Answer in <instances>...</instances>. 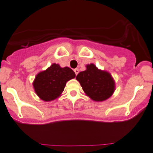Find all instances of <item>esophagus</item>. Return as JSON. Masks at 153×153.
I'll return each instance as SVG.
<instances>
[{
	"mask_svg": "<svg viewBox=\"0 0 153 153\" xmlns=\"http://www.w3.org/2000/svg\"><path fill=\"white\" fill-rule=\"evenodd\" d=\"M74 72H75V75H77L78 74V72H79V69H74Z\"/></svg>",
	"mask_w": 153,
	"mask_h": 153,
	"instance_id": "esophagus-1",
	"label": "esophagus"
}]
</instances>
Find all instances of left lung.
Instances as JSON below:
<instances>
[{
  "label": "left lung",
  "instance_id": "1",
  "mask_svg": "<svg viewBox=\"0 0 153 153\" xmlns=\"http://www.w3.org/2000/svg\"><path fill=\"white\" fill-rule=\"evenodd\" d=\"M76 79L84 92L95 101H105L115 90V83L110 74L99 70L92 64L86 66L85 71L79 72Z\"/></svg>",
  "mask_w": 153,
  "mask_h": 153
}]
</instances>
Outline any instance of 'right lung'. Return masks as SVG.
Returning <instances> with one entry per match:
<instances>
[{
    "label": "right lung",
    "mask_w": 153,
    "mask_h": 153,
    "mask_svg": "<svg viewBox=\"0 0 153 153\" xmlns=\"http://www.w3.org/2000/svg\"><path fill=\"white\" fill-rule=\"evenodd\" d=\"M75 77V72L70 68H61L53 64L37 75L33 82L34 89L40 98L45 101H52L62 93L66 83Z\"/></svg>",
    "instance_id": "add662e5"
}]
</instances>
